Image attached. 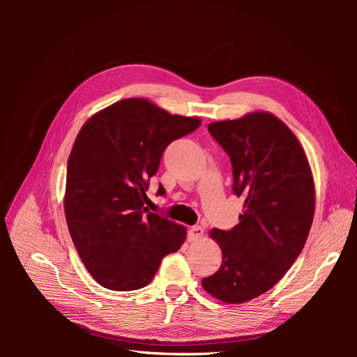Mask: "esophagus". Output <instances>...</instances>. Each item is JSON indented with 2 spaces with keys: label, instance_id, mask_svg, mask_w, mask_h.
Masks as SVG:
<instances>
[{
  "label": "esophagus",
  "instance_id": "34e87169",
  "mask_svg": "<svg viewBox=\"0 0 357 357\" xmlns=\"http://www.w3.org/2000/svg\"><path fill=\"white\" fill-rule=\"evenodd\" d=\"M202 234H204V229L201 226H194L188 231V238H190V241H195V240L201 238Z\"/></svg>",
  "mask_w": 357,
  "mask_h": 357
}]
</instances>
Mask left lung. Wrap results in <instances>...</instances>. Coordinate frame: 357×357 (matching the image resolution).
<instances>
[{"label": "left lung", "instance_id": "obj_1", "mask_svg": "<svg viewBox=\"0 0 357 357\" xmlns=\"http://www.w3.org/2000/svg\"><path fill=\"white\" fill-rule=\"evenodd\" d=\"M208 131L230 156L233 192L245 211L231 230L210 231L222 264L202 288L241 304L275 287L301 253L315 210L314 179L301 143L271 112L215 121Z\"/></svg>", "mask_w": 357, "mask_h": 357}]
</instances>
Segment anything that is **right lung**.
<instances>
[{
    "instance_id": "add662e5",
    "label": "right lung",
    "mask_w": 357,
    "mask_h": 357,
    "mask_svg": "<svg viewBox=\"0 0 357 357\" xmlns=\"http://www.w3.org/2000/svg\"><path fill=\"white\" fill-rule=\"evenodd\" d=\"M199 126L144 98L119 101L82 126L68 159L65 217L86 271L104 288L149 285L162 259L181 249L186 229L150 213L146 191L167 144Z\"/></svg>"
}]
</instances>
